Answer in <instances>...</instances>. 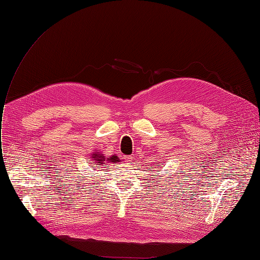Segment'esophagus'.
Returning a JSON list of instances; mask_svg holds the SVG:
<instances>
[{
  "instance_id": "1",
  "label": "esophagus",
  "mask_w": 260,
  "mask_h": 260,
  "mask_svg": "<svg viewBox=\"0 0 260 260\" xmlns=\"http://www.w3.org/2000/svg\"><path fill=\"white\" fill-rule=\"evenodd\" d=\"M124 161L127 162V164H129V162H131L132 161V157L129 155V156H124Z\"/></svg>"
}]
</instances>
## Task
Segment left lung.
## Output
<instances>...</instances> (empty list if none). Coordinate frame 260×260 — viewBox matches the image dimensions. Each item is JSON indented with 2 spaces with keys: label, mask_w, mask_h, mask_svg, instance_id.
Returning <instances> with one entry per match:
<instances>
[{
  "label": "left lung",
  "mask_w": 260,
  "mask_h": 260,
  "mask_svg": "<svg viewBox=\"0 0 260 260\" xmlns=\"http://www.w3.org/2000/svg\"><path fill=\"white\" fill-rule=\"evenodd\" d=\"M161 164H162V162H161ZM157 166H159V165H157Z\"/></svg>",
  "instance_id": "8db88e82"
}]
</instances>
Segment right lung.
Here are the masks:
<instances>
[{
    "mask_svg": "<svg viewBox=\"0 0 260 260\" xmlns=\"http://www.w3.org/2000/svg\"><path fill=\"white\" fill-rule=\"evenodd\" d=\"M92 158H95V159H93V160H96L98 162H95V164H103V161H104V156L103 155H100V154H94V156L92 157ZM108 160H111V161H114L115 164L117 162V161H119V158H118V156H113V157H111V159H108Z\"/></svg>",
    "mask_w": 260,
    "mask_h": 260,
    "instance_id": "obj_1",
    "label": "right lung"
}]
</instances>
